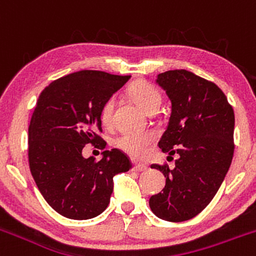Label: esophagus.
<instances>
[{
	"mask_svg": "<svg viewBox=\"0 0 256 256\" xmlns=\"http://www.w3.org/2000/svg\"><path fill=\"white\" fill-rule=\"evenodd\" d=\"M133 169L136 172H144L148 169V166H146V163H140V162H134Z\"/></svg>",
	"mask_w": 256,
	"mask_h": 256,
	"instance_id": "esophagus-1",
	"label": "esophagus"
}]
</instances>
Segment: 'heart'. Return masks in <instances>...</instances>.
I'll list each match as a JSON object with an SVG mask.
<instances>
[{"mask_svg": "<svg viewBox=\"0 0 256 256\" xmlns=\"http://www.w3.org/2000/svg\"><path fill=\"white\" fill-rule=\"evenodd\" d=\"M128 96L146 113L156 112L162 102V94L156 87L146 80L134 82L128 88ZM114 100L108 98L100 110V120L104 127H110L113 123ZM154 143V134L149 130L124 132L116 140V144L122 150L130 156L140 158L146 153L149 146Z\"/></svg>", "mask_w": 256, "mask_h": 256, "instance_id": "1", "label": "heart"}]
</instances>
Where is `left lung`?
I'll use <instances>...</instances> for the list:
<instances>
[{"instance_id": "left-lung-1", "label": "left lung", "mask_w": 256, "mask_h": 256, "mask_svg": "<svg viewBox=\"0 0 256 256\" xmlns=\"http://www.w3.org/2000/svg\"><path fill=\"white\" fill-rule=\"evenodd\" d=\"M156 83L172 102L168 126L158 146L178 154L176 166L152 164L166 176V186L149 199L152 212L166 222L189 220L219 190L234 154L232 107L216 84L186 70L158 74ZM169 158V156H168Z\"/></svg>"}]
</instances>
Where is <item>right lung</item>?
Instances as JSON below:
<instances>
[{
	"mask_svg": "<svg viewBox=\"0 0 256 256\" xmlns=\"http://www.w3.org/2000/svg\"><path fill=\"white\" fill-rule=\"evenodd\" d=\"M129 78L80 70L53 80L37 100L28 127L30 169L43 198L63 216L86 220L104 212L113 176L132 168L120 149L104 150L100 160L82 156L86 144L106 148L100 110Z\"/></svg>",
	"mask_w": 256,
	"mask_h": 256,
	"instance_id": "1",
	"label": "right lung"
}]
</instances>
